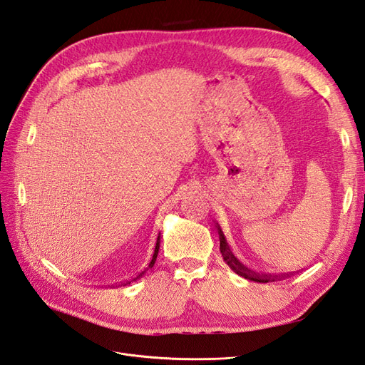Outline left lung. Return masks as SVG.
I'll return each mask as SVG.
<instances>
[{
	"mask_svg": "<svg viewBox=\"0 0 365 365\" xmlns=\"http://www.w3.org/2000/svg\"><path fill=\"white\" fill-rule=\"evenodd\" d=\"M218 235H220V252L222 255V259L226 261V264L233 269L235 273L238 276H242L249 280L253 282H261V284H267V282H274L276 279H280V276H272V274H264V273H256L253 269H250L249 267H245L242 262H240V259L235 256L230 250V247L226 241L225 233H222L221 227L218 226ZM288 276V274H287ZM284 277V276H282Z\"/></svg>",
	"mask_w": 365,
	"mask_h": 365,
	"instance_id": "1",
	"label": "left lung"
}]
</instances>
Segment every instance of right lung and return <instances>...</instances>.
Listing matches in <instances>:
<instances>
[{
  "label": "right lung",
  "mask_w": 365,
  "mask_h": 365,
  "mask_svg": "<svg viewBox=\"0 0 365 365\" xmlns=\"http://www.w3.org/2000/svg\"><path fill=\"white\" fill-rule=\"evenodd\" d=\"M160 235V233H159ZM159 245H160V237H158V241H156V247H155V253H153V257H151V261H150V264H148V267L144 269V272H140V273H138L133 279H130V280H127L125 282V284H123V285H128V284H132V282L133 280H136V279H139V277H143L147 272H148V269L153 267V265H155V262H156V257H158V253H159Z\"/></svg>",
  "instance_id": "obj_1"
}]
</instances>
